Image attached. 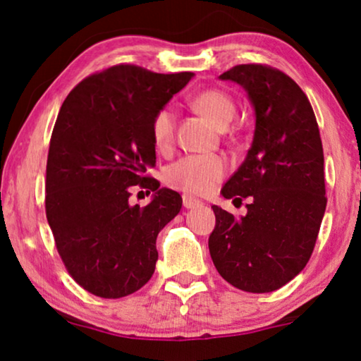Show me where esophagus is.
<instances>
[{"label":"esophagus","mask_w":361,"mask_h":361,"mask_svg":"<svg viewBox=\"0 0 361 361\" xmlns=\"http://www.w3.org/2000/svg\"><path fill=\"white\" fill-rule=\"evenodd\" d=\"M182 204H184L185 209H197V207L204 205L200 200H197V199H194V197H190V195L182 197Z\"/></svg>","instance_id":"obj_1"}]
</instances>
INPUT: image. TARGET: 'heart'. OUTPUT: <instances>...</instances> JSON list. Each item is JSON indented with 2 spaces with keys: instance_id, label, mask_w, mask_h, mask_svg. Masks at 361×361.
Listing matches in <instances>:
<instances>
[{
  "instance_id": "1",
  "label": "heart",
  "mask_w": 361,
  "mask_h": 361,
  "mask_svg": "<svg viewBox=\"0 0 361 361\" xmlns=\"http://www.w3.org/2000/svg\"><path fill=\"white\" fill-rule=\"evenodd\" d=\"M192 105L219 128L233 120L235 103L220 90H204L192 98ZM176 115L169 106L161 108L152 118L151 136L157 151H167L174 141ZM226 172V162L220 156H185L166 171L167 184L187 194L205 195L215 189Z\"/></svg>"
}]
</instances>
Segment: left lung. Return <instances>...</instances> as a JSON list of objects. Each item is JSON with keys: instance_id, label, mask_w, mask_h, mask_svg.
Returning a JSON list of instances; mask_svg holds the SVG:
<instances>
[{"instance_id": "left-lung-1", "label": "left lung", "mask_w": 361, "mask_h": 361, "mask_svg": "<svg viewBox=\"0 0 361 361\" xmlns=\"http://www.w3.org/2000/svg\"><path fill=\"white\" fill-rule=\"evenodd\" d=\"M220 80L238 83L255 111L253 142L221 189L250 197L236 219L219 205L209 238L221 278L246 293H273L294 279L312 255L325 205L324 149L312 106L293 78L261 63H243Z\"/></svg>"}]
</instances>
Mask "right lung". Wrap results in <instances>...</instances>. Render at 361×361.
<instances>
[{
    "label": "right lung",
    "instance_id": "right-lung-1",
    "mask_svg": "<svg viewBox=\"0 0 361 361\" xmlns=\"http://www.w3.org/2000/svg\"><path fill=\"white\" fill-rule=\"evenodd\" d=\"M192 77L121 63L87 77L62 103L49 146L46 215L67 271L98 298L130 295L154 273L157 233L182 199L145 176L156 166L151 123ZM133 185L153 192L146 207L129 202Z\"/></svg>",
    "mask_w": 361,
    "mask_h": 361
}]
</instances>
